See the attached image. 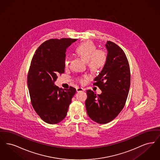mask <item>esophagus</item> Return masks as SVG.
<instances>
[{"label":"esophagus","mask_w":160,"mask_h":160,"mask_svg":"<svg viewBox=\"0 0 160 160\" xmlns=\"http://www.w3.org/2000/svg\"><path fill=\"white\" fill-rule=\"evenodd\" d=\"M76 91L77 92H83L84 89L82 88H77L76 89Z\"/></svg>","instance_id":"1"}]
</instances>
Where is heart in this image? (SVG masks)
Segmentation results:
<instances>
[{"label": "heart", "mask_w": 160, "mask_h": 160, "mask_svg": "<svg viewBox=\"0 0 160 160\" xmlns=\"http://www.w3.org/2000/svg\"><path fill=\"white\" fill-rule=\"evenodd\" d=\"M76 53L86 62L89 68L93 71L102 68L106 62V53L102 50H97V46L92 41H86L79 44L76 48ZM69 62V58L67 56L64 61L66 67H68ZM86 77L84 76V78ZM80 82L83 83V79H80Z\"/></svg>", "instance_id": "obj_1"}]
</instances>
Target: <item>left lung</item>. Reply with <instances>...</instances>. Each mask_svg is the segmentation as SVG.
Instances as JSON below:
<instances>
[{"label": "left lung", "instance_id": "left-lung-1", "mask_svg": "<svg viewBox=\"0 0 160 160\" xmlns=\"http://www.w3.org/2000/svg\"><path fill=\"white\" fill-rule=\"evenodd\" d=\"M107 60L93 84L101 93L96 95L87 91L85 105L87 113L92 121L104 124L112 121L122 111L129 92L130 69L126 55L115 43L107 41Z\"/></svg>", "mask_w": 160, "mask_h": 160}]
</instances>
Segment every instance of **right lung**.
Here are the masks:
<instances>
[{"label": "right lung", "mask_w": 160, "mask_h": 160, "mask_svg": "<svg viewBox=\"0 0 160 160\" xmlns=\"http://www.w3.org/2000/svg\"><path fill=\"white\" fill-rule=\"evenodd\" d=\"M76 39H52L43 42L36 50L31 61L28 86L32 105L44 121L56 124L67 114L74 88L62 89L54 84L58 74L65 71V53Z\"/></svg>", "instance_id": "right-lung-1"}]
</instances>
